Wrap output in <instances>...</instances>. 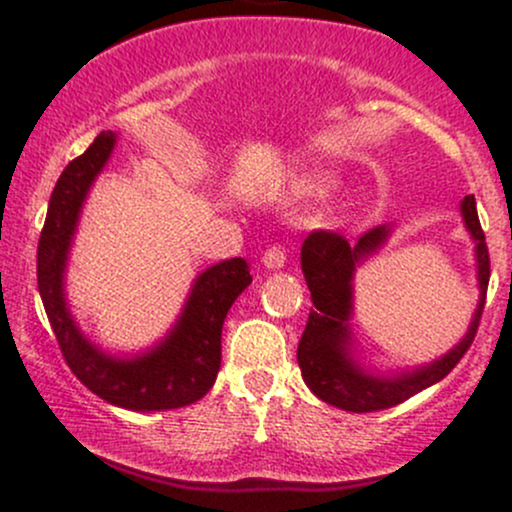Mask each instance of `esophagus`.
Listing matches in <instances>:
<instances>
[{
    "label": "esophagus",
    "mask_w": 512,
    "mask_h": 512,
    "mask_svg": "<svg viewBox=\"0 0 512 512\" xmlns=\"http://www.w3.org/2000/svg\"><path fill=\"white\" fill-rule=\"evenodd\" d=\"M264 267L267 269H281L284 267L286 262V248L284 245H272V248H267V252H264L262 257Z\"/></svg>",
    "instance_id": "34e87169"
}]
</instances>
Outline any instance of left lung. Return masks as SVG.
<instances>
[{
	"instance_id": "obj_1",
	"label": "left lung",
	"mask_w": 512,
	"mask_h": 512,
	"mask_svg": "<svg viewBox=\"0 0 512 512\" xmlns=\"http://www.w3.org/2000/svg\"><path fill=\"white\" fill-rule=\"evenodd\" d=\"M464 223L469 233L477 240V262H479V289L481 301L474 315L472 327L467 337L462 339L450 354L440 361L424 366L414 373L397 375V378H373V375L361 373L351 358L346 356V344H349V330L346 320L351 315V279H354L356 264L378 248L387 236V228H373L363 233L354 245L337 231H313L305 238L301 248V264L305 281H308L310 308L308 325H305L301 342H298V366H301L303 380L310 390L315 392L322 402L334 404V407L356 411H378L395 407L404 399L414 397L416 392L426 390L438 380H443L477 337L481 313L486 303V286L491 276L489 248H486L484 231H481L477 202L474 195H467L462 202Z\"/></svg>"
}]
</instances>
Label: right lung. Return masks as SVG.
<instances>
[{
	"label": "right lung",
	"mask_w": 512,
	"mask_h": 512,
	"mask_svg": "<svg viewBox=\"0 0 512 512\" xmlns=\"http://www.w3.org/2000/svg\"><path fill=\"white\" fill-rule=\"evenodd\" d=\"M113 144V132L98 134L84 154L62 170L52 190L38 240L40 298L64 361L93 395L132 411L178 409L202 399L214 385L221 366L223 320L233 301L250 286V264L233 257L199 274L180 322L151 354L122 361L88 344L64 305L62 272L79 209Z\"/></svg>",
	"instance_id": "1"
}]
</instances>
